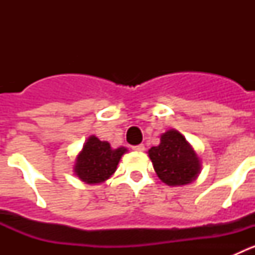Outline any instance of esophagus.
Instances as JSON below:
<instances>
[{
    "label": "esophagus",
    "mask_w": 255,
    "mask_h": 255,
    "mask_svg": "<svg viewBox=\"0 0 255 255\" xmlns=\"http://www.w3.org/2000/svg\"><path fill=\"white\" fill-rule=\"evenodd\" d=\"M144 149H145V147H144L143 144H139V145H134V147H132V150H135V152H139V153L144 152Z\"/></svg>",
    "instance_id": "esophagus-1"
}]
</instances>
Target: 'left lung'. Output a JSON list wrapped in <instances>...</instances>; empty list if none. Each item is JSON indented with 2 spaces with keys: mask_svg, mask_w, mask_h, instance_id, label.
<instances>
[{
  "mask_svg": "<svg viewBox=\"0 0 255 255\" xmlns=\"http://www.w3.org/2000/svg\"><path fill=\"white\" fill-rule=\"evenodd\" d=\"M157 176L168 186L188 185L199 176L202 161L185 136L175 129L161 135L157 147L148 150Z\"/></svg>",
  "mask_w": 255,
  "mask_h": 255,
  "instance_id": "8db88e82",
  "label": "left lung"
}]
</instances>
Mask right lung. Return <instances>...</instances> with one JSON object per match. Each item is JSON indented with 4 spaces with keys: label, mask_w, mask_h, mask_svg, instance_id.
I'll return each mask as SVG.
<instances>
[{
    "label": "right lung",
    "mask_w": 255,
    "mask_h": 255,
    "mask_svg": "<svg viewBox=\"0 0 255 255\" xmlns=\"http://www.w3.org/2000/svg\"><path fill=\"white\" fill-rule=\"evenodd\" d=\"M126 152L128 148L114 149L108 141L100 140L96 135H91L76 155L74 173L89 185L102 184L116 172L117 164Z\"/></svg>",
    "instance_id": "obj_1"
}]
</instances>
